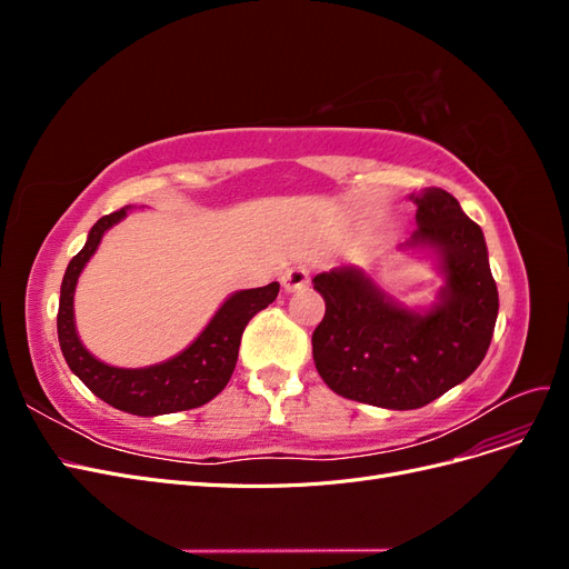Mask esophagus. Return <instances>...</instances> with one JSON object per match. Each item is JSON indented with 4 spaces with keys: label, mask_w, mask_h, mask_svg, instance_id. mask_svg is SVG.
Instances as JSON below:
<instances>
[{
    "label": "esophagus",
    "mask_w": 569,
    "mask_h": 569,
    "mask_svg": "<svg viewBox=\"0 0 569 569\" xmlns=\"http://www.w3.org/2000/svg\"><path fill=\"white\" fill-rule=\"evenodd\" d=\"M308 282H311V268H308L306 263H295V266H289V268L282 272V287H284L287 291L306 289Z\"/></svg>",
    "instance_id": "obj_1"
}]
</instances>
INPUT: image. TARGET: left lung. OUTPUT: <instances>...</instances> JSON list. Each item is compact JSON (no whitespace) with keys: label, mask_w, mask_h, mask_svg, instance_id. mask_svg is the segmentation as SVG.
<instances>
[{"label":"left lung","mask_w":569,"mask_h":569,"mask_svg":"<svg viewBox=\"0 0 569 569\" xmlns=\"http://www.w3.org/2000/svg\"><path fill=\"white\" fill-rule=\"evenodd\" d=\"M418 230L410 244L435 247L446 287L427 316L387 301L360 270L313 278L325 318L313 332V360L325 385L358 403L422 408L477 370L498 316V289L481 228L446 189L412 197Z\"/></svg>","instance_id":"1"}]
</instances>
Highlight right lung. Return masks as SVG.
<instances>
[{
    "label": "right lung",
    "instance_id": "add662e5",
    "mask_svg": "<svg viewBox=\"0 0 569 569\" xmlns=\"http://www.w3.org/2000/svg\"><path fill=\"white\" fill-rule=\"evenodd\" d=\"M126 216V209L113 211L94 222L88 244L78 251L66 268L57 313L59 343L68 368H71L92 393L109 406L132 416H166L209 403L230 382L237 366L239 341L249 320L278 299L280 284L270 282L258 289L232 295L192 347L161 366L142 370H123L101 363L82 347L73 325V291L78 274L97 251L101 234Z\"/></svg>",
    "mask_w": 569,
    "mask_h": 569
}]
</instances>
